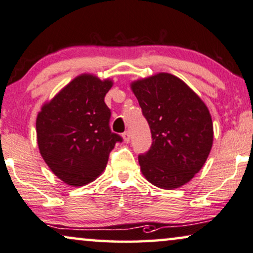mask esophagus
Listing matches in <instances>:
<instances>
[{
  "instance_id": "34e87169",
  "label": "esophagus",
  "mask_w": 253,
  "mask_h": 253,
  "mask_svg": "<svg viewBox=\"0 0 253 253\" xmlns=\"http://www.w3.org/2000/svg\"><path fill=\"white\" fill-rule=\"evenodd\" d=\"M123 138H124V142H126V143H128L130 140V135H129V131H125V133L123 134Z\"/></svg>"
}]
</instances>
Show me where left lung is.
Wrapping results in <instances>:
<instances>
[{
    "label": "left lung",
    "instance_id": "left-lung-1",
    "mask_svg": "<svg viewBox=\"0 0 253 253\" xmlns=\"http://www.w3.org/2000/svg\"><path fill=\"white\" fill-rule=\"evenodd\" d=\"M130 89L152 135L150 150L138 156L142 174L162 189L182 187L211 151L213 123L208 106L184 81L165 72L135 80Z\"/></svg>",
    "mask_w": 253,
    "mask_h": 253
}]
</instances>
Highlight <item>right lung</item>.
Listing matches in <instances>:
<instances>
[{"instance_id": "add662e5", "label": "right lung", "mask_w": 253, "mask_h": 253, "mask_svg": "<svg viewBox=\"0 0 253 253\" xmlns=\"http://www.w3.org/2000/svg\"><path fill=\"white\" fill-rule=\"evenodd\" d=\"M111 79L84 73L41 106L37 117L38 147L51 172L72 187L88 184L104 172L119 135L110 130L104 97Z\"/></svg>"}]
</instances>
